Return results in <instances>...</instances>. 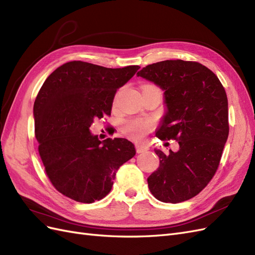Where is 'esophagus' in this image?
I'll return each instance as SVG.
<instances>
[{"label": "esophagus", "instance_id": "1", "mask_svg": "<svg viewBox=\"0 0 255 255\" xmlns=\"http://www.w3.org/2000/svg\"><path fill=\"white\" fill-rule=\"evenodd\" d=\"M135 146H136L137 153H143V152L149 150V146L145 145V144H142V143H136Z\"/></svg>", "mask_w": 255, "mask_h": 255}]
</instances>
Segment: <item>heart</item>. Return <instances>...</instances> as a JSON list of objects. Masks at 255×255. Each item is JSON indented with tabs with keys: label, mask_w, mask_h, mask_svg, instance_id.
Wrapping results in <instances>:
<instances>
[{
	"label": "heart",
	"mask_w": 255,
	"mask_h": 255,
	"mask_svg": "<svg viewBox=\"0 0 255 255\" xmlns=\"http://www.w3.org/2000/svg\"><path fill=\"white\" fill-rule=\"evenodd\" d=\"M150 86V85H146ZM151 125L148 122H143L139 120H134L128 122L125 128L126 134L134 140H141L142 138L150 132Z\"/></svg>",
	"instance_id": "obj_1"
}]
</instances>
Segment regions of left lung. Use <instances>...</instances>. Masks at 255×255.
<instances>
[{"instance_id": "obj_1", "label": "left lung", "mask_w": 255, "mask_h": 255, "mask_svg": "<svg viewBox=\"0 0 255 255\" xmlns=\"http://www.w3.org/2000/svg\"><path fill=\"white\" fill-rule=\"evenodd\" d=\"M137 76L164 90L166 113L156 132L175 139L179 151L155 149L159 167L148 177L151 194L161 202L179 203L197 196L213 179L229 136L226 90L216 74L197 61L164 60Z\"/></svg>"}]
</instances>
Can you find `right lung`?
Masks as SVG:
<instances>
[{"label": "right lung", "mask_w": 255, "mask_h": 255, "mask_svg": "<svg viewBox=\"0 0 255 255\" xmlns=\"http://www.w3.org/2000/svg\"><path fill=\"white\" fill-rule=\"evenodd\" d=\"M139 68L73 60L43 83L34 103L35 136L45 172L60 194L82 203L103 199L120 166L136 154L126 138L101 141L89 128L111 115L116 92Z\"/></svg>", "instance_id": "right-lung-1"}]
</instances>
